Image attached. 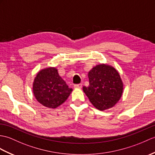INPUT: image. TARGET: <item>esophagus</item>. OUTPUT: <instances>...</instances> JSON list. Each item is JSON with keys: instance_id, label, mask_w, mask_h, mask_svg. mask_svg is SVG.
I'll use <instances>...</instances> for the list:
<instances>
[{"instance_id": "1", "label": "esophagus", "mask_w": 155, "mask_h": 155, "mask_svg": "<svg viewBox=\"0 0 155 155\" xmlns=\"http://www.w3.org/2000/svg\"><path fill=\"white\" fill-rule=\"evenodd\" d=\"M74 88H81V87H82V84H74Z\"/></svg>"}]
</instances>
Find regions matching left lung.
Returning <instances> with one entry per match:
<instances>
[{"label": "left lung", "mask_w": 155, "mask_h": 155, "mask_svg": "<svg viewBox=\"0 0 155 155\" xmlns=\"http://www.w3.org/2000/svg\"><path fill=\"white\" fill-rule=\"evenodd\" d=\"M89 86L83 91L96 108L105 110L115 106L123 93L120 74L113 67L98 64L88 72Z\"/></svg>", "instance_id": "1"}]
</instances>
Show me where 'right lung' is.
<instances>
[{
	"mask_svg": "<svg viewBox=\"0 0 155 155\" xmlns=\"http://www.w3.org/2000/svg\"><path fill=\"white\" fill-rule=\"evenodd\" d=\"M72 91L55 67L41 70L33 83L35 98L43 106L49 108H56L64 102Z\"/></svg>",
	"mask_w": 155,
	"mask_h": 155,
	"instance_id": "add662e5",
	"label": "right lung"
}]
</instances>
